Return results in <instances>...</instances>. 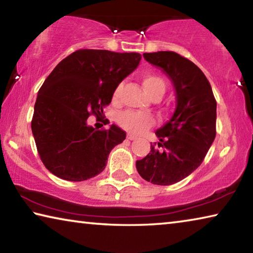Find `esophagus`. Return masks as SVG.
<instances>
[{"mask_svg":"<svg viewBox=\"0 0 253 253\" xmlns=\"http://www.w3.org/2000/svg\"><path fill=\"white\" fill-rule=\"evenodd\" d=\"M137 138L136 136H134V135H131V134H128L127 135V139H129V140H135Z\"/></svg>","mask_w":253,"mask_h":253,"instance_id":"esophagus-1","label":"esophagus"}]
</instances>
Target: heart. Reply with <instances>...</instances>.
<instances>
[{
	"mask_svg": "<svg viewBox=\"0 0 253 253\" xmlns=\"http://www.w3.org/2000/svg\"><path fill=\"white\" fill-rule=\"evenodd\" d=\"M143 87L147 95L155 99V98H161L166 91V84L161 77L153 74H146L143 76L142 78ZM123 89V84H118L114 90L113 98L115 101H117L121 97V92ZM117 123L124 129L131 132V134L138 135L142 132L146 131L149 128L154 126L155 124V119H154L151 115L137 113V111L132 110H126L123 111L117 116Z\"/></svg>",
	"mask_w": 253,
	"mask_h": 253,
	"instance_id": "b5f03b06",
	"label": "heart"
}]
</instances>
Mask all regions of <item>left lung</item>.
<instances>
[{"mask_svg": "<svg viewBox=\"0 0 253 253\" xmlns=\"http://www.w3.org/2000/svg\"><path fill=\"white\" fill-rule=\"evenodd\" d=\"M169 77L176 91L172 118L156 136L160 143L136 162L140 176L156 185H172L199 168L216 135V100L211 84L191 60L173 51L144 53Z\"/></svg>", "mask_w": 253, "mask_h": 253, "instance_id": "1", "label": "left lung"}]
</instances>
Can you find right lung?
I'll use <instances>...</instances> for the list:
<instances>
[{
  "instance_id": "1",
  "label": "right lung",
  "mask_w": 253,
  "mask_h": 253,
  "mask_svg": "<svg viewBox=\"0 0 253 253\" xmlns=\"http://www.w3.org/2000/svg\"><path fill=\"white\" fill-rule=\"evenodd\" d=\"M140 59L136 52L80 49L48 76L38 92L31 128L41 161L55 176L81 182L104 170L126 132L116 125L99 130L87 119L104 114L115 88Z\"/></svg>"
}]
</instances>
